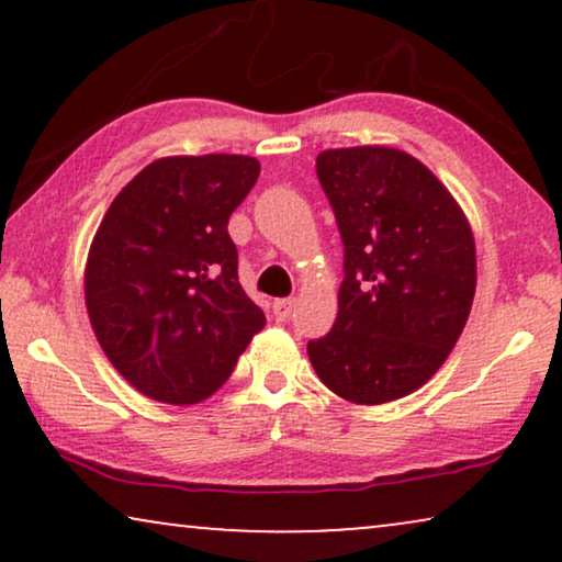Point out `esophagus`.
<instances>
[{
  "label": "esophagus",
  "instance_id": "obj_1",
  "mask_svg": "<svg viewBox=\"0 0 562 562\" xmlns=\"http://www.w3.org/2000/svg\"><path fill=\"white\" fill-rule=\"evenodd\" d=\"M294 312V299H276L273 302V317L279 322H286Z\"/></svg>",
  "mask_w": 562,
  "mask_h": 562
}]
</instances>
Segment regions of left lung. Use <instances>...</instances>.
Returning a JSON list of instances; mask_svg holds the SVG:
<instances>
[{"label": "left lung", "instance_id": "1", "mask_svg": "<svg viewBox=\"0 0 562 562\" xmlns=\"http://www.w3.org/2000/svg\"><path fill=\"white\" fill-rule=\"evenodd\" d=\"M317 176L345 245L335 327L306 345L345 402L409 396L456 348L475 296V240L463 206L409 153L322 150Z\"/></svg>", "mask_w": 562, "mask_h": 562}]
</instances>
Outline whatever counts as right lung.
Instances as JSON below:
<instances>
[{
	"mask_svg": "<svg viewBox=\"0 0 562 562\" xmlns=\"http://www.w3.org/2000/svg\"><path fill=\"white\" fill-rule=\"evenodd\" d=\"M252 156H166L114 196L83 268L87 314L130 386L187 406L212 396L266 327L237 281L233 214L256 187Z\"/></svg>",
	"mask_w": 562,
	"mask_h": 562,
	"instance_id": "obj_1",
	"label": "right lung"
}]
</instances>
